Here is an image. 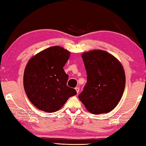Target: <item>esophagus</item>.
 I'll list each match as a JSON object with an SVG mask.
<instances>
[{
  "label": "esophagus",
  "instance_id": "esophagus-1",
  "mask_svg": "<svg viewBox=\"0 0 146 146\" xmlns=\"http://www.w3.org/2000/svg\"><path fill=\"white\" fill-rule=\"evenodd\" d=\"M75 90H76V92L78 93H79V88H78V87H76V88H75Z\"/></svg>",
  "mask_w": 146,
  "mask_h": 146
}]
</instances>
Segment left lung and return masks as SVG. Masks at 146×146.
<instances>
[{"mask_svg": "<svg viewBox=\"0 0 146 146\" xmlns=\"http://www.w3.org/2000/svg\"><path fill=\"white\" fill-rule=\"evenodd\" d=\"M87 82L79 95L90 112L107 113L117 105L124 92L126 78L121 64L107 51L92 50L82 54Z\"/></svg>", "mask_w": 146, "mask_h": 146, "instance_id": "1", "label": "left lung"}]
</instances>
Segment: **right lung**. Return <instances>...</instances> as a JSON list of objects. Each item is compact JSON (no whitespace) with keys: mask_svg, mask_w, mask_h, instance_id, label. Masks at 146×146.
Instances as JSON below:
<instances>
[{"mask_svg":"<svg viewBox=\"0 0 146 146\" xmlns=\"http://www.w3.org/2000/svg\"><path fill=\"white\" fill-rule=\"evenodd\" d=\"M69 56L67 49L55 46L35 54L27 64L24 89L29 100L40 111H58L68 98L77 94L67 85L68 76L63 68Z\"/></svg>","mask_w":146,"mask_h":146,"instance_id":"add662e5","label":"right lung"}]
</instances>
